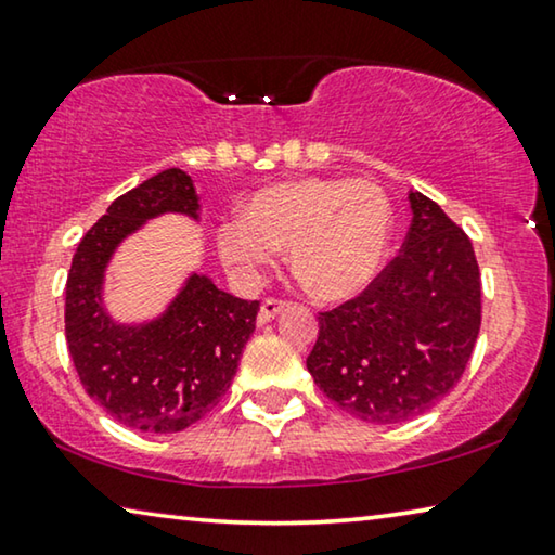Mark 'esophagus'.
I'll return each mask as SVG.
<instances>
[{
    "label": "esophagus",
    "mask_w": 555,
    "mask_h": 555,
    "mask_svg": "<svg viewBox=\"0 0 555 555\" xmlns=\"http://www.w3.org/2000/svg\"><path fill=\"white\" fill-rule=\"evenodd\" d=\"M285 308H287V302H285V300H278V297H264L262 305H260L258 323H260V325L270 323V320L275 318V315H280V312H283Z\"/></svg>",
    "instance_id": "1"
}]
</instances>
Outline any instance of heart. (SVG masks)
Segmentation results:
<instances>
[{"label": "heart", "instance_id": "1", "mask_svg": "<svg viewBox=\"0 0 555 555\" xmlns=\"http://www.w3.org/2000/svg\"><path fill=\"white\" fill-rule=\"evenodd\" d=\"M392 207L371 180L300 178L255 192L245 215L222 222V260L255 278L291 250V268L320 300H348L373 283L388 255Z\"/></svg>", "mask_w": 555, "mask_h": 555}]
</instances>
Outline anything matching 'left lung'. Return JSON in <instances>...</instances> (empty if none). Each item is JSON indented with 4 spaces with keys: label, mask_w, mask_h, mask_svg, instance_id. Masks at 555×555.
<instances>
[{
    "label": "left lung",
    "mask_w": 555,
    "mask_h": 555,
    "mask_svg": "<svg viewBox=\"0 0 555 555\" xmlns=\"http://www.w3.org/2000/svg\"><path fill=\"white\" fill-rule=\"evenodd\" d=\"M400 253L363 293L320 312L308 356L327 398L367 423L430 411L468 365L480 331V270L465 232L421 192Z\"/></svg>",
    "instance_id": "1"
}]
</instances>
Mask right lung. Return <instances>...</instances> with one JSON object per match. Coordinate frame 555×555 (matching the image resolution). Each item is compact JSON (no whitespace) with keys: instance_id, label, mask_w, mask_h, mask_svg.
Returning <instances> with one entry per match:
<instances>
[{"instance_id":"add662e5","label":"right lung","mask_w":555,"mask_h":555,"mask_svg":"<svg viewBox=\"0 0 555 555\" xmlns=\"http://www.w3.org/2000/svg\"><path fill=\"white\" fill-rule=\"evenodd\" d=\"M190 175L170 167L119 195L79 240L67 275L64 335L87 396L142 433H178L220 403L258 318V300L192 275L152 323L119 325L104 312L102 280L115 247L165 212L197 220Z\"/></svg>"}]
</instances>
